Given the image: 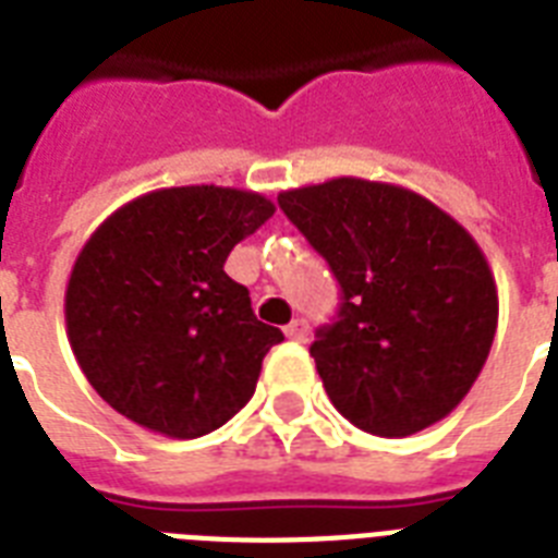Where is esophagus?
<instances>
[{
	"instance_id": "1",
	"label": "esophagus",
	"mask_w": 558,
	"mask_h": 558,
	"mask_svg": "<svg viewBox=\"0 0 558 558\" xmlns=\"http://www.w3.org/2000/svg\"><path fill=\"white\" fill-rule=\"evenodd\" d=\"M283 332H287V339L292 341H306V336H310V324H306L304 318H295Z\"/></svg>"
}]
</instances>
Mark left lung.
Returning <instances> with one entry per match:
<instances>
[{
	"mask_svg": "<svg viewBox=\"0 0 558 558\" xmlns=\"http://www.w3.org/2000/svg\"><path fill=\"white\" fill-rule=\"evenodd\" d=\"M278 202L341 283L339 322L310 348L336 411L376 437L449 416L498 327V287L475 236L390 182L339 177Z\"/></svg>",
	"mask_w": 558,
	"mask_h": 558,
	"instance_id": "left-lung-1",
	"label": "left lung"
}]
</instances>
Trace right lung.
Listing matches in <instances>:
<instances>
[{
  "mask_svg": "<svg viewBox=\"0 0 558 558\" xmlns=\"http://www.w3.org/2000/svg\"><path fill=\"white\" fill-rule=\"evenodd\" d=\"M271 214L254 191L159 187L92 231L65 283V336L118 414L193 440L252 399L283 332L257 322L248 289L222 266Z\"/></svg>",
  "mask_w": 558,
  "mask_h": 558,
  "instance_id": "obj_1",
  "label": "right lung"
}]
</instances>
